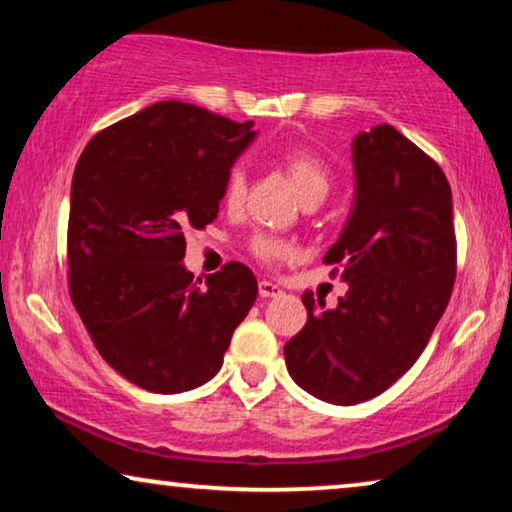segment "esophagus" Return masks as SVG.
<instances>
[{
    "mask_svg": "<svg viewBox=\"0 0 512 512\" xmlns=\"http://www.w3.org/2000/svg\"><path fill=\"white\" fill-rule=\"evenodd\" d=\"M258 293H261V298H277V296H282V289H279L277 284L261 279V282H258Z\"/></svg>",
    "mask_w": 512,
    "mask_h": 512,
    "instance_id": "34e87169",
    "label": "esophagus"
}]
</instances>
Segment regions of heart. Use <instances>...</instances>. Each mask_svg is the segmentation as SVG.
<instances>
[{
  "label": "heart",
  "mask_w": 512,
  "mask_h": 512,
  "mask_svg": "<svg viewBox=\"0 0 512 512\" xmlns=\"http://www.w3.org/2000/svg\"><path fill=\"white\" fill-rule=\"evenodd\" d=\"M277 163L284 167L286 177L291 179L293 188H296L300 200L305 205H317L326 198V193L331 191V172L324 160L314 156L312 151L305 149H293L284 151L277 156ZM247 198V177L242 170H230L226 181L221 188V200L226 205L228 212H240ZM249 251L258 263H263L265 268H279V265L289 261L293 256V247L282 237L268 235V233H256L249 240Z\"/></svg>",
  "instance_id": "b5f03b06"
}]
</instances>
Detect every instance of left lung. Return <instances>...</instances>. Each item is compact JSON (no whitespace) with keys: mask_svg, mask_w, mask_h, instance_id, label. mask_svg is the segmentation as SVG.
Here are the masks:
<instances>
[{"mask_svg":"<svg viewBox=\"0 0 512 512\" xmlns=\"http://www.w3.org/2000/svg\"><path fill=\"white\" fill-rule=\"evenodd\" d=\"M356 198L324 256L349 284L335 310H314L284 345L307 394L335 405L380 396L424 352L457 277L452 191L440 165L391 125L354 139ZM324 307V300H317Z\"/></svg>","mask_w":512,"mask_h":512,"instance_id":"obj_1","label":"left lung"}]
</instances>
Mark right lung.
<instances>
[{
  "instance_id": "right-lung-1",
  "label": "right lung",
  "mask_w": 512,
  "mask_h": 512,
  "mask_svg": "<svg viewBox=\"0 0 512 512\" xmlns=\"http://www.w3.org/2000/svg\"><path fill=\"white\" fill-rule=\"evenodd\" d=\"M251 139V121L167 100L97 132L76 163L69 298L102 359L153 394L212 380L258 296L237 261L205 284L184 268L186 233L219 216L223 181Z\"/></svg>"
}]
</instances>
